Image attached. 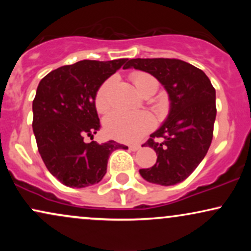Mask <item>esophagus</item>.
Segmentation results:
<instances>
[{"mask_svg": "<svg viewBox=\"0 0 251 251\" xmlns=\"http://www.w3.org/2000/svg\"><path fill=\"white\" fill-rule=\"evenodd\" d=\"M140 148H142V146H140L139 144H133V145L128 146V149L131 150V151H138V150H139Z\"/></svg>", "mask_w": 251, "mask_h": 251, "instance_id": "esophagus-1", "label": "esophagus"}]
</instances>
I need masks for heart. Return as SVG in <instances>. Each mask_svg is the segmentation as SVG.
I'll return each instance as SVG.
<instances>
[{"mask_svg": "<svg viewBox=\"0 0 251 251\" xmlns=\"http://www.w3.org/2000/svg\"><path fill=\"white\" fill-rule=\"evenodd\" d=\"M131 80L140 93L153 94L157 91L158 83L151 74L146 72H133ZM114 79L108 77L97 89L94 105L98 112L105 113L112 106L111 89ZM154 119L148 112L114 111L105 119L106 133L114 139L124 143H133L140 140L154 127Z\"/></svg>", "mask_w": 251, "mask_h": 251, "instance_id": "heart-1", "label": "heart"}]
</instances>
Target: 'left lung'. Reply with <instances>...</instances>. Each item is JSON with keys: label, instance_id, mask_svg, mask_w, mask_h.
<instances>
[{"label": "left lung", "instance_id": "1", "mask_svg": "<svg viewBox=\"0 0 251 251\" xmlns=\"http://www.w3.org/2000/svg\"><path fill=\"white\" fill-rule=\"evenodd\" d=\"M131 67L159 80L171 101L168 119L144 144L154 150L157 162L139 172L150 183L175 185L208 153L217 112L216 91L203 71L178 59H131L124 68Z\"/></svg>", "mask_w": 251, "mask_h": 251}]
</instances>
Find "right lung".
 <instances>
[{
	"label": "right lung",
	"mask_w": 251,
	"mask_h": 251,
	"mask_svg": "<svg viewBox=\"0 0 251 251\" xmlns=\"http://www.w3.org/2000/svg\"><path fill=\"white\" fill-rule=\"evenodd\" d=\"M127 59L82 60L62 66L40 81L33 100V131L46 168L63 185L85 188L99 183L109 154L127 146L114 140L98 144L100 128L94 105L97 89Z\"/></svg>",
	"instance_id": "add662e5"
}]
</instances>
